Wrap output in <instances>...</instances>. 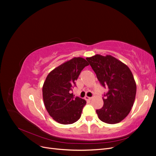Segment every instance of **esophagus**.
Segmentation results:
<instances>
[{"instance_id":"1","label":"esophagus","mask_w":156,"mask_h":156,"mask_svg":"<svg viewBox=\"0 0 156 156\" xmlns=\"http://www.w3.org/2000/svg\"><path fill=\"white\" fill-rule=\"evenodd\" d=\"M92 97H88V96H85V98H84V99H85L86 100H92Z\"/></svg>"}]
</instances>
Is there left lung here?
Masks as SVG:
<instances>
[{"instance_id":"left-lung-1","label":"left lung","mask_w":156,"mask_h":156,"mask_svg":"<svg viewBox=\"0 0 156 156\" xmlns=\"http://www.w3.org/2000/svg\"><path fill=\"white\" fill-rule=\"evenodd\" d=\"M87 60L101 85L108 88L103 107L96 110L98 118L107 124L119 123L128 115L135 101L136 86L132 72L111 55H96Z\"/></svg>"}]
</instances>
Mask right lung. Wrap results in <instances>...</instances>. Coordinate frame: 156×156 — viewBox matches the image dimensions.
<instances>
[{
    "instance_id": "right-lung-1",
    "label": "right lung",
    "mask_w": 156,
    "mask_h": 156,
    "mask_svg": "<svg viewBox=\"0 0 156 156\" xmlns=\"http://www.w3.org/2000/svg\"><path fill=\"white\" fill-rule=\"evenodd\" d=\"M88 66L81 57H74L48 74L42 88L44 105L53 119L61 124H71L81 116L86 101L75 97L72 86L83 68Z\"/></svg>"
}]
</instances>
